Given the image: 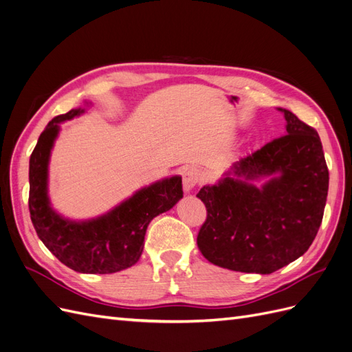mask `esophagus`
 <instances>
[{"mask_svg":"<svg viewBox=\"0 0 352 352\" xmlns=\"http://www.w3.org/2000/svg\"><path fill=\"white\" fill-rule=\"evenodd\" d=\"M199 183V173L197 169H192V168H188L184 171L183 174V187H184V191L186 192H190L195 190V187L197 186Z\"/></svg>","mask_w":352,"mask_h":352,"instance_id":"1","label":"esophagus"}]
</instances>
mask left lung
Returning a JSON list of instances; mask_svg holds the SVG:
<instances>
[{
    "label": "left lung",
    "instance_id": "8db88e82",
    "mask_svg": "<svg viewBox=\"0 0 352 352\" xmlns=\"http://www.w3.org/2000/svg\"><path fill=\"white\" fill-rule=\"evenodd\" d=\"M278 111L285 134L197 192L208 209L197 245L213 265L267 275L301 257L319 231L329 188L320 138L291 111Z\"/></svg>",
    "mask_w": 352,
    "mask_h": 352
}]
</instances>
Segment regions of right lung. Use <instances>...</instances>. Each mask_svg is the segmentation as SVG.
<instances>
[{
	"label": "right lung",
	"instance_id": "1",
	"mask_svg": "<svg viewBox=\"0 0 352 352\" xmlns=\"http://www.w3.org/2000/svg\"><path fill=\"white\" fill-rule=\"evenodd\" d=\"M90 107L72 109L55 117L42 134L29 161V210L36 234L45 247L80 274H116L139 262L147 225L183 199L181 177L173 175L138 190L100 217L74 221L56 212L48 195V168L60 124L82 116Z\"/></svg>",
	"mask_w": 352,
	"mask_h": 352
}]
</instances>
